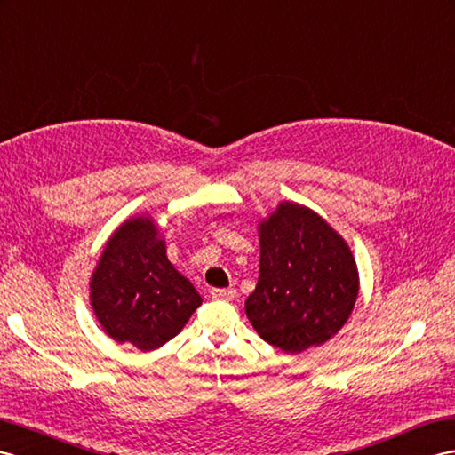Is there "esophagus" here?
<instances>
[{"instance_id": "obj_1", "label": "esophagus", "mask_w": 455, "mask_h": 455, "mask_svg": "<svg viewBox=\"0 0 455 455\" xmlns=\"http://www.w3.org/2000/svg\"><path fill=\"white\" fill-rule=\"evenodd\" d=\"M212 298L213 299L230 301V299L236 298V288H213L212 290Z\"/></svg>"}]
</instances>
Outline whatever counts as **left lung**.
<instances>
[{
	"instance_id": "obj_1",
	"label": "left lung",
	"mask_w": 455,
	"mask_h": 455,
	"mask_svg": "<svg viewBox=\"0 0 455 455\" xmlns=\"http://www.w3.org/2000/svg\"><path fill=\"white\" fill-rule=\"evenodd\" d=\"M259 232V281L246 299L253 329L286 354L327 342L357 298L352 251L327 220L296 204H281Z\"/></svg>"
}]
</instances>
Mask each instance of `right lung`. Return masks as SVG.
Here are the masks:
<instances>
[{
    "label": "right lung",
    "mask_w": 455,
    "mask_h": 455,
    "mask_svg": "<svg viewBox=\"0 0 455 455\" xmlns=\"http://www.w3.org/2000/svg\"><path fill=\"white\" fill-rule=\"evenodd\" d=\"M96 317L113 340L149 352L177 336L202 298L165 255L148 217L119 227L90 283Z\"/></svg>",
    "instance_id": "1"
}]
</instances>
